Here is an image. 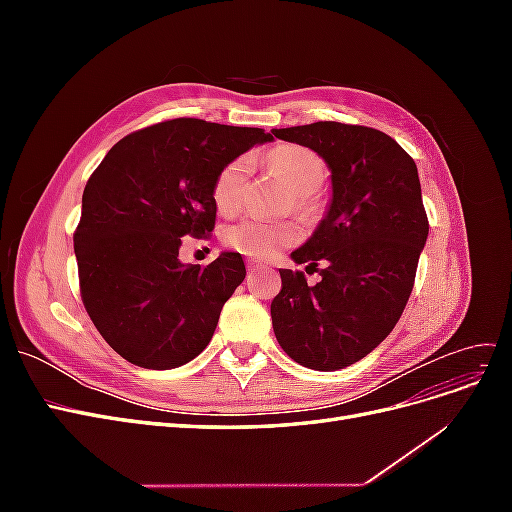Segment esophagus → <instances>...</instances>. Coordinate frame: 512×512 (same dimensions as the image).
Returning <instances> with one entry per match:
<instances>
[{
    "label": "esophagus",
    "instance_id": "obj_1",
    "mask_svg": "<svg viewBox=\"0 0 512 512\" xmlns=\"http://www.w3.org/2000/svg\"><path fill=\"white\" fill-rule=\"evenodd\" d=\"M260 269H262V265H258L256 260H247V271L254 273V271H260Z\"/></svg>",
    "mask_w": 512,
    "mask_h": 512
}]
</instances>
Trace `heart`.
Segmentation results:
<instances>
[{"label":"heart","mask_w":512,"mask_h":512,"mask_svg":"<svg viewBox=\"0 0 512 512\" xmlns=\"http://www.w3.org/2000/svg\"><path fill=\"white\" fill-rule=\"evenodd\" d=\"M269 164L280 173L294 192V205L305 207L324 181V162L314 151L297 145H282L269 151ZM252 175V158L239 156L220 168L213 181V203L222 213H237L243 205L247 181ZM299 232L288 222L245 218L224 230V243L239 254L252 258H273L297 241Z\"/></svg>","instance_id":"obj_1"}]
</instances>
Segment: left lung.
I'll use <instances>...</instances> for the list:
<instances>
[{
    "label": "left lung",
    "instance_id": "1",
    "mask_svg": "<svg viewBox=\"0 0 512 512\" xmlns=\"http://www.w3.org/2000/svg\"><path fill=\"white\" fill-rule=\"evenodd\" d=\"M316 151L331 170V205L314 235L280 269L273 331L290 359L318 371L361 361L389 335L414 286L429 222L414 160L389 134L339 121L273 130ZM322 264L320 270L317 265Z\"/></svg>",
    "mask_w": 512,
    "mask_h": 512
}]
</instances>
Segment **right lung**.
Wrapping results in <instances>:
<instances>
[{
    "label": "right lung",
    "instance_id": "obj_1",
    "mask_svg": "<svg viewBox=\"0 0 512 512\" xmlns=\"http://www.w3.org/2000/svg\"><path fill=\"white\" fill-rule=\"evenodd\" d=\"M260 128L181 117L123 136L83 192L74 232L81 299L91 322L123 359L173 369L207 348L224 303L245 280L243 258L183 265V237L215 226L213 181L258 143Z\"/></svg>",
    "mask_w": 512,
    "mask_h": 512
}]
</instances>
